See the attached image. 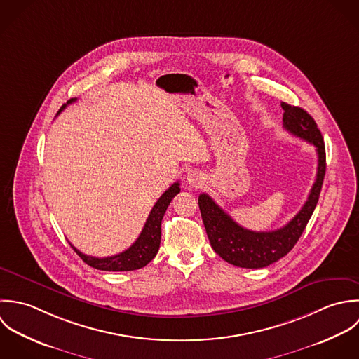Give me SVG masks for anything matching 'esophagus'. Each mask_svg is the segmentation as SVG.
I'll return each mask as SVG.
<instances>
[{
  "label": "esophagus",
  "instance_id": "esophagus-1",
  "mask_svg": "<svg viewBox=\"0 0 359 359\" xmlns=\"http://www.w3.org/2000/svg\"><path fill=\"white\" fill-rule=\"evenodd\" d=\"M187 183L191 184V186H194V187H198V186L203 184V177H201V175H198L197 172H191V173H189V176H187Z\"/></svg>",
  "mask_w": 359,
  "mask_h": 359
}]
</instances>
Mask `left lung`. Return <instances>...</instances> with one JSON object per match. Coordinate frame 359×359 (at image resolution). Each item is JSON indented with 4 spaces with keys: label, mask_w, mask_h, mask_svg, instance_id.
<instances>
[{
    "label": "left lung",
    "mask_w": 359,
    "mask_h": 359,
    "mask_svg": "<svg viewBox=\"0 0 359 359\" xmlns=\"http://www.w3.org/2000/svg\"><path fill=\"white\" fill-rule=\"evenodd\" d=\"M283 128L288 133L315 145L318 154L316 180L309 191L308 200L299 212L286 226L272 231H252L236 223L205 193L200 194L198 205L201 217L216 254L226 262L247 268H265L287 255L315 211L326 172V151L323 137L313 118L299 107L282 102Z\"/></svg>",
    "instance_id": "1"
}]
</instances>
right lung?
Returning <instances> with one entry per match:
<instances>
[{"mask_svg":"<svg viewBox=\"0 0 359 359\" xmlns=\"http://www.w3.org/2000/svg\"><path fill=\"white\" fill-rule=\"evenodd\" d=\"M76 101V98L69 100L67 104H64L60 109L64 111L67 105L72 104ZM58 112V114H60ZM180 193V183H173L155 203L152 207L149 215L147 217V222L144 224L143 230L139 236V238L123 252L107 257V258H95L86 255L80 252L77 248H74L72 244V248L76 251V254L91 268L100 269V271H108V272H128V271H136L142 269L149 261L154 259L159 250V243H161V223L162 217L165 215L170 201L173 197Z\"/></svg>","mask_w":359,"mask_h":359,"instance_id":"add662e5","label":"right lung"}]
</instances>
